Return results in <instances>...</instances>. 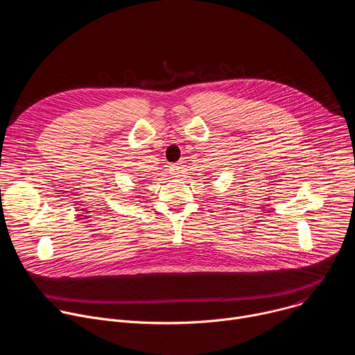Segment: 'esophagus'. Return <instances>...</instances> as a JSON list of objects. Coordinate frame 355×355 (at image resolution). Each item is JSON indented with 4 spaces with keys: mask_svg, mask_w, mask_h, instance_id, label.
<instances>
[{
    "mask_svg": "<svg viewBox=\"0 0 355 355\" xmlns=\"http://www.w3.org/2000/svg\"><path fill=\"white\" fill-rule=\"evenodd\" d=\"M180 170H181V164H180V163H174V164H171V166H170V168H168L170 174H171V175H174V177L180 173Z\"/></svg>",
    "mask_w": 355,
    "mask_h": 355,
    "instance_id": "34e87169",
    "label": "esophagus"
}]
</instances>
